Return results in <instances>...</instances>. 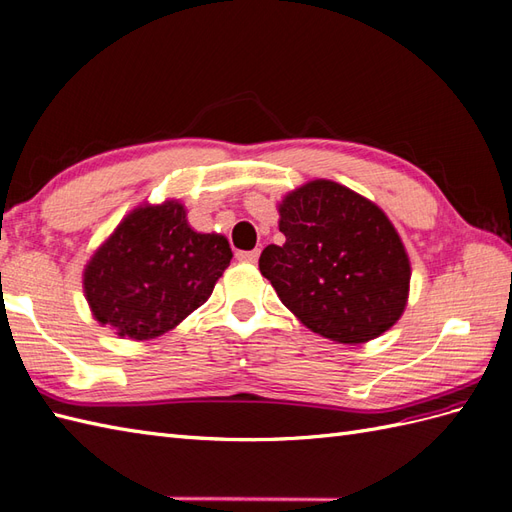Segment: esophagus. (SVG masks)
Wrapping results in <instances>:
<instances>
[{
	"label": "esophagus",
	"mask_w": 512,
	"mask_h": 512,
	"mask_svg": "<svg viewBox=\"0 0 512 512\" xmlns=\"http://www.w3.org/2000/svg\"><path fill=\"white\" fill-rule=\"evenodd\" d=\"M260 256V249H249V252H236V258L243 260V263H256Z\"/></svg>",
	"instance_id": "1"
}]
</instances>
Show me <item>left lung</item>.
Wrapping results in <instances>:
<instances>
[{"label":"left lung","mask_w":512,"mask_h":512,"mask_svg":"<svg viewBox=\"0 0 512 512\" xmlns=\"http://www.w3.org/2000/svg\"><path fill=\"white\" fill-rule=\"evenodd\" d=\"M282 245H267L260 273L308 330L334 343H367L404 315L410 258L371 199L310 180L278 204Z\"/></svg>","instance_id":"left-lung-1"}]
</instances>
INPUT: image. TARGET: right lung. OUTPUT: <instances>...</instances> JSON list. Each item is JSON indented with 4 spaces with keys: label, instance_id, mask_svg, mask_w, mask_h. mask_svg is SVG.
<instances>
[{
    "label": "right lung",
    "instance_id": "add662e5",
    "mask_svg": "<svg viewBox=\"0 0 512 512\" xmlns=\"http://www.w3.org/2000/svg\"><path fill=\"white\" fill-rule=\"evenodd\" d=\"M230 260L226 236L193 230L178 199L145 202L89 258L84 297L97 323L121 339L149 341L202 306Z\"/></svg>",
    "mask_w": 512,
    "mask_h": 512
}]
</instances>
